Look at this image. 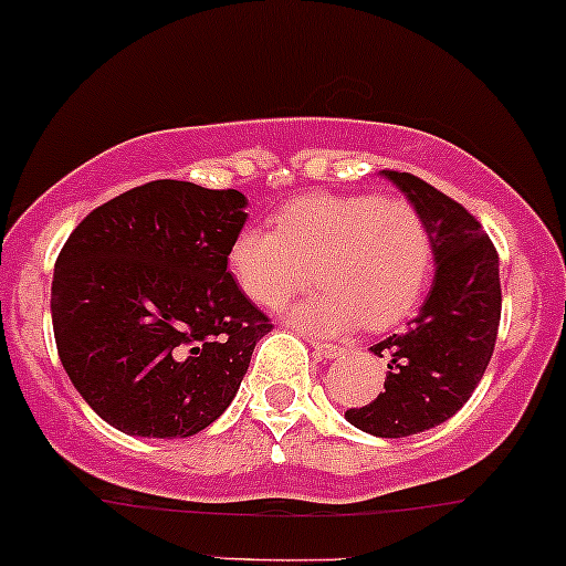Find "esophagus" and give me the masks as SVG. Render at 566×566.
Returning <instances> with one entry per match:
<instances>
[{
    "instance_id": "obj_1",
    "label": "esophagus",
    "mask_w": 566,
    "mask_h": 566,
    "mask_svg": "<svg viewBox=\"0 0 566 566\" xmlns=\"http://www.w3.org/2000/svg\"><path fill=\"white\" fill-rule=\"evenodd\" d=\"M314 352L325 359H338L346 349L344 346H335V344H314Z\"/></svg>"
}]
</instances>
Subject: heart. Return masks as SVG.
Returning <instances> with one entry per match:
<instances>
[{
  "label": "heart",
  "mask_w": 566,
  "mask_h": 566,
  "mask_svg": "<svg viewBox=\"0 0 566 566\" xmlns=\"http://www.w3.org/2000/svg\"><path fill=\"white\" fill-rule=\"evenodd\" d=\"M432 265L424 214L411 201L376 192L295 198L273 231L247 226L228 247L235 287L260 308H282L314 273L319 290L287 312L290 325L312 335L400 325L419 308Z\"/></svg>",
  "instance_id": "heart-1"
}]
</instances>
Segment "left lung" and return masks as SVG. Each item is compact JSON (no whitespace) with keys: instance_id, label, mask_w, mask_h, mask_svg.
<instances>
[{"instance_id":"obj_1","label":"left lung","mask_w":566,"mask_h":566,"mask_svg":"<svg viewBox=\"0 0 566 566\" xmlns=\"http://www.w3.org/2000/svg\"><path fill=\"white\" fill-rule=\"evenodd\" d=\"M430 222L434 279L406 333L378 340L384 392L346 421L376 438H408L451 419L486 374L502 314L500 258L462 203L408 171H381Z\"/></svg>"}]
</instances>
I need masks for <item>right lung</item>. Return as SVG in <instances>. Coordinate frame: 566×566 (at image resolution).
Returning a JSON list of instances; mask_svg holds the SVG:
<instances>
[{"mask_svg": "<svg viewBox=\"0 0 566 566\" xmlns=\"http://www.w3.org/2000/svg\"><path fill=\"white\" fill-rule=\"evenodd\" d=\"M239 190L155 179L85 217L55 260L61 365L107 424L190 438L239 392L269 316L235 287Z\"/></svg>", "mask_w": 566, "mask_h": 566, "instance_id": "1", "label": "right lung"}]
</instances>
